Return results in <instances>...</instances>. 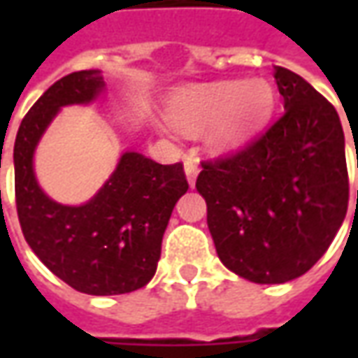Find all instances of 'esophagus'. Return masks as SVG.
I'll use <instances>...</instances> for the list:
<instances>
[{
	"instance_id": "1",
	"label": "esophagus",
	"mask_w": 358,
	"mask_h": 358,
	"mask_svg": "<svg viewBox=\"0 0 358 358\" xmlns=\"http://www.w3.org/2000/svg\"><path fill=\"white\" fill-rule=\"evenodd\" d=\"M184 172H186L187 184L194 187L195 180H197V174H199V163H197L195 159H186V163H184Z\"/></svg>"
}]
</instances>
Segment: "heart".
Returning a JSON list of instances; mask_svg holds the SVG:
<instances>
[{"mask_svg": "<svg viewBox=\"0 0 358 358\" xmlns=\"http://www.w3.org/2000/svg\"><path fill=\"white\" fill-rule=\"evenodd\" d=\"M276 88L264 78L187 84L166 99V117L182 134L207 130L215 155H230L255 140L276 110Z\"/></svg>", "mask_w": 358, "mask_h": 358, "instance_id": "heart-1", "label": "heart"}]
</instances>
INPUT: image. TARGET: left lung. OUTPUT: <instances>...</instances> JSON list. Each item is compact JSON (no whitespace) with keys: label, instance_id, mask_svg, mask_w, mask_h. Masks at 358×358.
<instances>
[{"label":"left lung","instance_id":"obj_1","mask_svg":"<svg viewBox=\"0 0 358 358\" xmlns=\"http://www.w3.org/2000/svg\"><path fill=\"white\" fill-rule=\"evenodd\" d=\"M284 117L238 155L203 164L218 259L255 284H285L326 253L349 201L345 136L338 110L305 78L274 66Z\"/></svg>","mask_w":358,"mask_h":358}]
</instances>
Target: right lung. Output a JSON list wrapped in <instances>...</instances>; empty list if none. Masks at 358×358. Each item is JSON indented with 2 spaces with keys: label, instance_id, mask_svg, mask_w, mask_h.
<instances>
[{
  "label": "right lung",
  "instance_id": "add662e5",
  "mask_svg": "<svg viewBox=\"0 0 358 358\" xmlns=\"http://www.w3.org/2000/svg\"><path fill=\"white\" fill-rule=\"evenodd\" d=\"M107 90L101 71L57 80L22 118L13 149L20 228L38 259L76 292L120 295L155 276L172 209L187 192L182 164H159L140 151H122L92 199L63 205L36 178V148L59 110L97 101Z\"/></svg>",
  "mask_w": 358,
  "mask_h": 358
}]
</instances>
